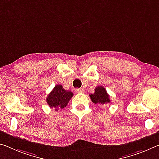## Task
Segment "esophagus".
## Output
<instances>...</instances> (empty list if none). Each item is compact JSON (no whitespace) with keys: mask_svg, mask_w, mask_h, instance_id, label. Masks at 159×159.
<instances>
[{"mask_svg":"<svg viewBox=\"0 0 159 159\" xmlns=\"http://www.w3.org/2000/svg\"><path fill=\"white\" fill-rule=\"evenodd\" d=\"M75 93H84V90L83 89H76L75 90Z\"/></svg>","mask_w":159,"mask_h":159,"instance_id":"esophagus-1","label":"esophagus"}]
</instances>
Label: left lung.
I'll return each instance as SVG.
<instances>
[{
    "label": "left lung",
    "instance_id": "1",
    "mask_svg": "<svg viewBox=\"0 0 159 159\" xmlns=\"http://www.w3.org/2000/svg\"><path fill=\"white\" fill-rule=\"evenodd\" d=\"M90 98H91L93 102L95 104H107L110 102V96L107 94V90L104 87L98 86L95 89V93L93 94H90Z\"/></svg>",
    "mask_w": 159,
    "mask_h": 159
}]
</instances>
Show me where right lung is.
Returning <instances> with one entry per match:
<instances>
[{
    "instance_id": "1",
    "label": "right lung",
    "mask_w": 159,
    "mask_h": 159,
    "mask_svg": "<svg viewBox=\"0 0 159 159\" xmlns=\"http://www.w3.org/2000/svg\"><path fill=\"white\" fill-rule=\"evenodd\" d=\"M72 92L65 90L61 85H57L47 97V102L51 108H55L57 111L67 105L73 97Z\"/></svg>"
}]
</instances>
